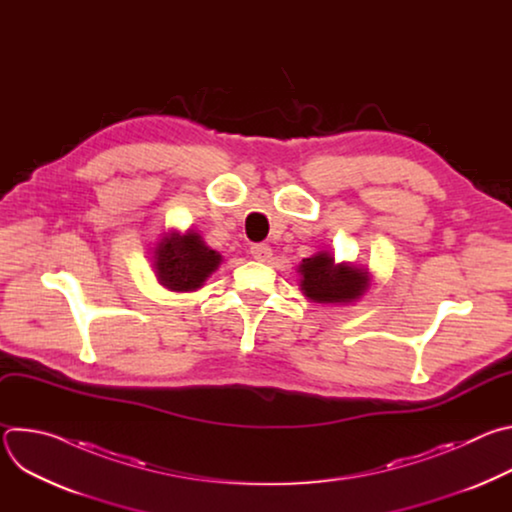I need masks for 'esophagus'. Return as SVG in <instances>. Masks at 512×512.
I'll use <instances>...</instances> for the list:
<instances>
[{"label":"esophagus","instance_id":"esophagus-1","mask_svg":"<svg viewBox=\"0 0 512 512\" xmlns=\"http://www.w3.org/2000/svg\"><path fill=\"white\" fill-rule=\"evenodd\" d=\"M271 255H273V251H271V247L269 245H265V243H257V245H253L251 247V257L255 259V261H269L271 259Z\"/></svg>","mask_w":512,"mask_h":512}]
</instances>
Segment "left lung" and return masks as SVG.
I'll return each mask as SVG.
<instances>
[{"mask_svg": "<svg viewBox=\"0 0 512 512\" xmlns=\"http://www.w3.org/2000/svg\"><path fill=\"white\" fill-rule=\"evenodd\" d=\"M300 291L314 304L348 306L358 302L371 289L373 275L369 267L354 263H336L330 251H318L298 265Z\"/></svg>", "mask_w": 512, "mask_h": 512, "instance_id": "1", "label": "left lung"}]
</instances>
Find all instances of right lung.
<instances>
[{"label":"right lung","mask_w":512,"mask_h":512,"mask_svg":"<svg viewBox=\"0 0 512 512\" xmlns=\"http://www.w3.org/2000/svg\"><path fill=\"white\" fill-rule=\"evenodd\" d=\"M152 261L160 285L188 294L206 283L223 263V255L210 249L196 231L188 229L180 233L172 229L158 239Z\"/></svg>","instance_id":"right-lung-1"}]
</instances>
